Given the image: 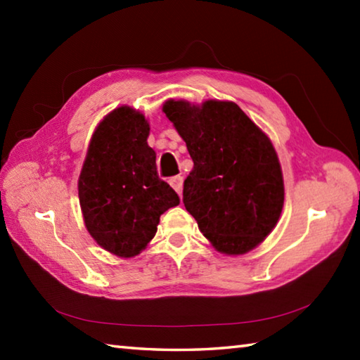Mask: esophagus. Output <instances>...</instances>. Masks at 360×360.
<instances>
[{"mask_svg": "<svg viewBox=\"0 0 360 360\" xmlns=\"http://www.w3.org/2000/svg\"><path fill=\"white\" fill-rule=\"evenodd\" d=\"M169 186H172L174 191L181 195V192H182V176H174V178L169 179Z\"/></svg>", "mask_w": 360, "mask_h": 360, "instance_id": "34e87169", "label": "esophagus"}]
</instances>
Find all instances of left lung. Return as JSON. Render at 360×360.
Instances as JSON below:
<instances>
[{
  "label": "left lung",
  "instance_id": "8db88e82",
  "mask_svg": "<svg viewBox=\"0 0 360 360\" xmlns=\"http://www.w3.org/2000/svg\"><path fill=\"white\" fill-rule=\"evenodd\" d=\"M163 112L193 160L182 202L216 251L243 255L276 227L284 181L275 148L233 101L167 100Z\"/></svg>",
  "mask_w": 360,
  "mask_h": 360
}]
</instances>
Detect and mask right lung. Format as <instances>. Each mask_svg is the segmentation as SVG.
<instances>
[{"label":"right lung","instance_id":"obj_1","mask_svg":"<svg viewBox=\"0 0 360 360\" xmlns=\"http://www.w3.org/2000/svg\"><path fill=\"white\" fill-rule=\"evenodd\" d=\"M149 131L143 112L115 108L96 125L77 181L85 229L122 259L146 249L160 216L179 205L178 193L158 178Z\"/></svg>","mask_w":360,"mask_h":360}]
</instances>
